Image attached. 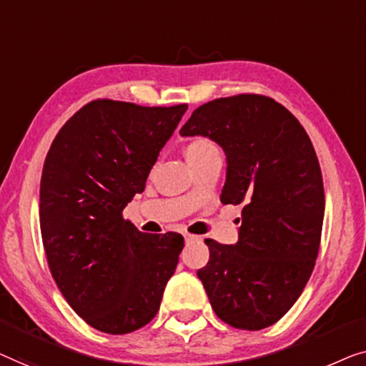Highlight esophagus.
I'll return each instance as SVG.
<instances>
[{"label":"esophagus","mask_w":366,"mask_h":366,"mask_svg":"<svg viewBox=\"0 0 366 366\" xmlns=\"http://www.w3.org/2000/svg\"><path fill=\"white\" fill-rule=\"evenodd\" d=\"M184 239H185V242H194V240H197L199 237L192 235V234H184Z\"/></svg>","instance_id":"34e87169"}]
</instances>
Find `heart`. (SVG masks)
<instances>
[{"instance_id":"1","label":"heart","mask_w":366,"mask_h":366,"mask_svg":"<svg viewBox=\"0 0 366 366\" xmlns=\"http://www.w3.org/2000/svg\"><path fill=\"white\" fill-rule=\"evenodd\" d=\"M212 152H217V147H215L214 142L207 137H195L185 146V156H187V161L190 164L207 157L209 154Z\"/></svg>"}]
</instances>
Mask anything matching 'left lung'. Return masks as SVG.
Segmentation results:
<instances>
[{
    "label": "left lung",
    "instance_id": "1",
    "mask_svg": "<svg viewBox=\"0 0 366 366\" xmlns=\"http://www.w3.org/2000/svg\"><path fill=\"white\" fill-rule=\"evenodd\" d=\"M182 136L212 139L227 156L222 204H244L234 245L205 239L197 272L215 315L240 330H262L290 310L320 249L325 194L310 137L295 116L262 94H237L197 107Z\"/></svg>",
    "mask_w": 366,
    "mask_h": 366
}]
</instances>
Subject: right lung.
Wrapping results in <instances>:
<instances>
[{
	"label": "right lung",
	"instance_id": "right-lung-1",
	"mask_svg": "<svg viewBox=\"0 0 366 366\" xmlns=\"http://www.w3.org/2000/svg\"><path fill=\"white\" fill-rule=\"evenodd\" d=\"M187 104L96 99L56 134L43 166L39 224L66 302L96 330L124 335L156 317L184 237L142 234L122 210L146 187Z\"/></svg>",
	"mask_w": 366,
	"mask_h": 366
}]
</instances>
